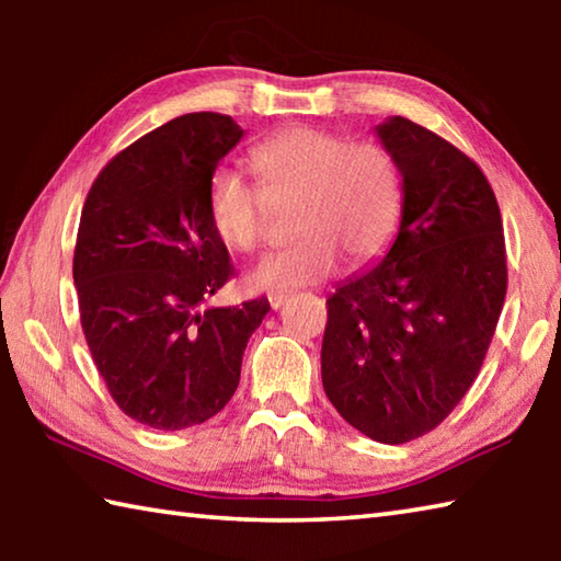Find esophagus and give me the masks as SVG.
<instances>
[{
    "mask_svg": "<svg viewBox=\"0 0 561 561\" xmlns=\"http://www.w3.org/2000/svg\"><path fill=\"white\" fill-rule=\"evenodd\" d=\"M287 299H289V294H270V307L279 309V307H284V301Z\"/></svg>",
    "mask_w": 561,
    "mask_h": 561,
    "instance_id": "1",
    "label": "esophagus"
}]
</instances>
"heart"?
Wrapping results in <instances>:
<instances>
[{"label": "heart", "mask_w": 561, "mask_h": 561, "mask_svg": "<svg viewBox=\"0 0 561 561\" xmlns=\"http://www.w3.org/2000/svg\"><path fill=\"white\" fill-rule=\"evenodd\" d=\"M260 185L232 165L215 168L207 183V215L220 240L237 252L264 242L272 205H289L299 237L250 272L257 291L314 284L339 257L364 267L386 252L401 220L403 183L393 153L374 140L294 126L252 148Z\"/></svg>", "instance_id": "b5f03b06"}]
</instances>
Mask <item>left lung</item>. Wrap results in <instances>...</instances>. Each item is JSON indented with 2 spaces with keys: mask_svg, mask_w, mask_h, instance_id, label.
I'll return each mask as SVG.
<instances>
[{
  "mask_svg": "<svg viewBox=\"0 0 561 561\" xmlns=\"http://www.w3.org/2000/svg\"><path fill=\"white\" fill-rule=\"evenodd\" d=\"M401 168L386 257L327 299L321 381L346 423L401 445L453 413L480 374L507 291L502 217L462 150L403 116L376 128Z\"/></svg>",
  "mask_w": 561,
  "mask_h": 561,
  "instance_id": "8db88e82",
  "label": "left lung"
}]
</instances>
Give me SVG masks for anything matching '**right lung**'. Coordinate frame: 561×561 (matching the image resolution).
Segmentation results:
<instances>
[{"label":"right lung","mask_w":561,"mask_h":561,"mask_svg":"<svg viewBox=\"0 0 561 561\" xmlns=\"http://www.w3.org/2000/svg\"><path fill=\"white\" fill-rule=\"evenodd\" d=\"M222 113H187L146 133L93 180L73 250L81 329L113 401L156 431L220 413L267 297L203 309L232 277L207 215V183L240 144Z\"/></svg>","instance_id":"1"}]
</instances>
